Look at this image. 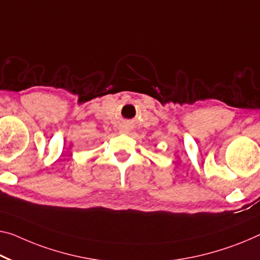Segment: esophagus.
<instances>
[{
  "label": "esophagus",
  "instance_id": "esophagus-1",
  "mask_svg": "<svg viewBox=\"0 0 260 260\" xmlns=\"http://www.w3.org/2000/svg\"><path fill=\"white\" fill-rule=\"evenodd\" d=\"M123 133H124V131H123Z\"/></svg>",
  "mask_w": 260,
  "mask_h": 260
}]
</instances>
